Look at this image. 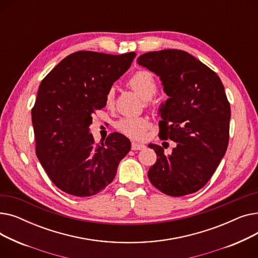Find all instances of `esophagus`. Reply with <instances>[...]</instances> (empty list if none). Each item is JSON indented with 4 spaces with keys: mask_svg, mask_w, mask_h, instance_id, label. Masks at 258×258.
Segmentation results:
<instances>
[{
    "mask_svg": "<svg viewBox=\"0 0 258 258\" xmlns=\"http://www.w3.org/2000/svg\"><path fill=\"white\" fill-rule=\"evenodd\" d=\"M144 148H145L144 144H141L138 142H132V150L133 151H141V150H144Z\"/></svg>",
    "mask_w": 258,
    "mask_h": 258,
    "instance_id": "esophagus-1",
    "label": "esophagus"
}]
</instances>
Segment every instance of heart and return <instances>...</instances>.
I'll use <instances>...</instances> for the list:
<instances>
[{
  "label": "heart",
  "instance_id": "obj_1",
  "mask_svg": "<svg viewBox=\"0 0 258 258\" xmlns=\"http://www.w3.org/2000/svg\"><path fill=\"white\" fill-rule=\"evenodd\" d=\"M127 85L144 100L151 99L156 94L158 88L155 76L151 72L144 70L134 73L130 77ZM104 101L105 105L108 107L114 105L115 90L113 88L106 91ZM116 127L130 138L142 139L150 127V121L142 117H123L117 122Z\"/></svg>",
  "mask_w": 258,
  "mask_h": 258
}]
</instances>
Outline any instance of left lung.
<instances>
[{"label": "left lung", "mask_w": 258, "mask_h": 258, "mask_svg": "<svg viewBox=\"0 0 258 258\" xmlns=\"http://www.w3.org/2000/svg\"><path fill=\"white\" fill-rule=\"evenodd\" d=\"M137 62L160 77L168 96L159 110L160 137L177 143L167 156L160 145H148L157 154L148 179L170 197L197 192L210 180L227 151L231 112L222 81L182 50L144 53Z\"/></svg>", "instance_id": "8db88e82"}]
</instances>
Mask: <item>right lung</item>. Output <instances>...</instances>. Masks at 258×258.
I'll return each mask as SVG.
<instances>
[{
  "instance_id": "obj_1",
  "label": "right lung",
  "mask_w": 258,
  "mask_h": 258,
  "mask_svg": "<svg viewBox=\"0 0 258 258\" xmlns=\"http://www.w3.org/2000/svg\"><path fill=\"white\" fill-rule=\"evenodd\" d=\"M136 53L78 51L64 57L39 85L31 111L36 156L51 181L75 197L100 192L114 180L131 150L119 133L95 144L92 115L105 106V93L123 75Z\"/></svg>"
}]
</instances>
